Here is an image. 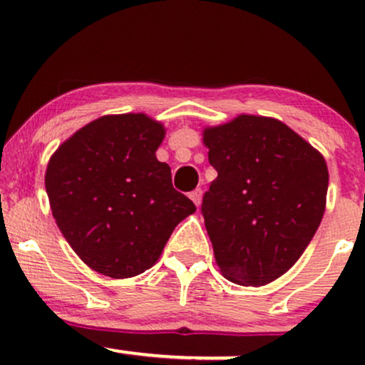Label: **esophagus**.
<instances>
[{"instance_id": "1", "label": "esophagus", "mask_w": 365, "mask_h": 365, "mask_svg": "<svg viewBox=\"0 0 365 365\" xmlns=\"http://www.w3.org/2000/svg\"><path fill=\"white\" fill-rule=\"evenodd\" d=\"M190 199L194 200L195 206L199 207L200 202H202V190H200V188H195L194 192H190Z\"/></svg>"}]
</instances>
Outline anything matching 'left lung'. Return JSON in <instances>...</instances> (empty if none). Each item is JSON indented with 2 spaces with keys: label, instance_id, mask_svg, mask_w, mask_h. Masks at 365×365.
<instances>
[{
  "label": "left lung",
  "instance_id": "8db88e82",
  "mask_svg": "<svg viewBox=\"0 0 365 365\" xmlns=\"http://www.w3.org/2000/svg\"><path fill=\"white\" fill-rule=\"evenodd\" d=\"M202 142L217 171L202 200L220 273L264 287L300 259L326 209V159L283 121L238 115L206 127Z\"/></svg>",
  "mask_w": 365,
  "mask_h": 365
}]
</instances>
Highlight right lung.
<instances>
[{
    "label": "right lung",
    "instance_id": "right-lung-1",
    "mask_svg": "<svg viewBox=\"0 0 365 365\" xmlns=\"http://www.w3.org/2000/svg\"><path fill=\"white\" fill-rule=\"evenodd\" d=\"M165 133L144 113L104 115L49 158L44 183L53 217L91 269L116 279L144 273L175 226L195 212L156 158Z\"/></svg>",
    "mask_w": 365,
    "mask_h": 365
}]
</instances>
